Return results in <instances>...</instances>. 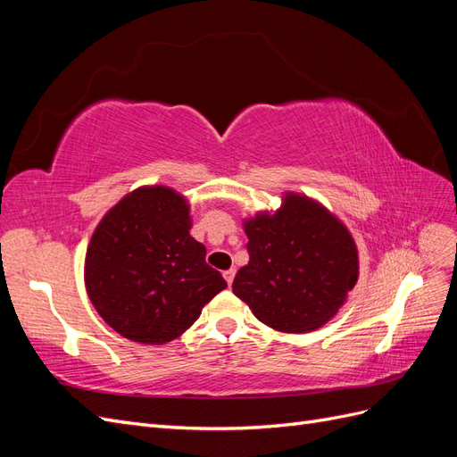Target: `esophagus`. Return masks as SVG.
Listing matches in <instances>:
<instances>
[{"label": "esophagus", "mask_w": 457, "mask_h": 457, "mask_svg": "<svg viewBox=\"0 0 457 457\" xmlns=\"http://www.w3.org/2000/svg\"><path fill=\"white\" fill-rule=\"evenodd\" d=\"M234 274H237V270H234V269L225 270V272H223V276H225V280H227V284H228V286H230V284H232V280H234Z\"/></svg>", "instance_id": "34e87169"}]
</instances>
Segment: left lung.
<instances>
[{
  "mask_svg": "<svg viewBox=\"0 0 457 457\" xmlns=\"http://www.w3.org/2000/svg\"><path fill=\"white\" fill-rule=\"evenodd\" d=\"M250 262L232 292L262 324L286 334L324 326L358 280L354 240L326 207L286 195L274 215L244 223Z\"/></svg>",
  "mask_w": 457,
  "mask_h": 457,
  "instance_id": "1",
  "label": "left lung"
}]
</instances>
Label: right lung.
<instances>
[{
    "mask_svg": "<svg viewBox=\"0 0 457 457\" xmlns=\"http://www.w3.org/2000/svg\"><path fill=\"white\" fill-rule=\"evenodd\" d=\"M188 204L168 187L133 190L95 228L86 255L93 307L120 336L163 345L183 334L227 282L190 237Z\"/></svg>",
    "mask_w": 457,
    "mask_h": 457,
    "instance_id": "add662e5",
    "label": "right lung"
}]
</instances>
